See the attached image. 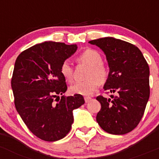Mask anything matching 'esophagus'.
<instances>
[{"instance_id":"34e87169","label":"esophagus","mask_w":159,"mask_h":159,"mask_svg":"<svg viewBox=\"0 0 159 159\" xmlns=\"http://www.w3.org/2000/svg\"><path fill=\"white\" fill-rule=\"evenodd\" d=\"M91 98H89V97H86V98H84L85 103H88V102L91 101Z\"/></svg>"}]
</instances>
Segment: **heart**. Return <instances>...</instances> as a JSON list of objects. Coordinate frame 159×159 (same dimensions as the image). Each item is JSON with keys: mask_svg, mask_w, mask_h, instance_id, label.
Returning <instances> with one entry per match:
<instances>
[{"mask_svg": "<svg viewBox=\"0 0 159 159\" xmlns=\"http://www.w3.org/2000/svg\"><path fill=\"white\" fill-rule=\"evenodd\" d=\"M78 61L90 66L87 72V81L76 82L70 87V91L74 94L91 96L98 90L100 83L103 84L108 78V70L102 64V57L96 50L88 49L78 57ZM60 73L67 81L73 78V68L68 60L62 61L60 66Z\"/></svg>", "mask_w": 159, "mask_h": 159, "instance_id": "obj_1", "label": "heart"}]
</instances>
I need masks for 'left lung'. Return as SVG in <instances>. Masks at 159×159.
<instances>
[{
  "instance_id": "left-lung-1",
  "label": "left lung",
  "mask_w": 159,
  "mask_h": 159,
  "mask_svg": "<svg viewBox=\"0 0 159 159\" xmlns=\"http://www.w3.org/2000/svg\"><path fill=\"white\" fill-rule=\"evenodd\" d=\"M89 43L106 55L110 71L103 88L117 93L112 101L97 97L101 104L97 122L110 134L129 133L139 123L149 98L148 63L138 47L123 40L104 37Z\"/></svg>"
}]
</instances>
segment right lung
I'll return each mask as SVG.
<instances>
[{"instance_id": "obj_1", "label": "right lung", "mask_w": 159, "mask_h": 159, "mask_svg": "<svg viewBox=\"0 0 159 159\" xmlns=\"http://www.w3.org/2000/svg\"><path fill=\"white\" fill-rule=\"evenodd\" d=\"M77 49L75 44L44 42L24 50L15 61L11 79L15 107L28 129L45 141L64 138L74 121L73 110L84 103L82 95H63L67 85L60 66Z\"/></svg>"}]
</instances>
